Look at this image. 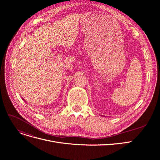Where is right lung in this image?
Returning a JSON list of instances; mask_svg holds the SVG:
<instances>
[{
    "instance_id": "1",
    "label": "right lung",
    "mask_w": 160,
    "mask_h": 160,
    "mask_svg": "<svg viewBox=\"0 0 160 160\" xmlns=\"http://www.w3.org/2000/svg\"><path fill=\"white\" fill-rule=\"evenodd\" d=\"M22 100H23V98H22Z\"/></svg>"
}]
</instances>
